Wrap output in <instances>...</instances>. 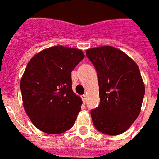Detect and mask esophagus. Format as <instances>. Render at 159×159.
Wrapping results in <instances>:
<instances>
[{"instance_id": "esophagus-1", "label": "esophagus", "mask_w": 159, "mask_h": 159, "mask_svg": "<svg viewBox=\"0 0 159 159\" xmlns=\"http://www.w3.org/2000/svg\"><path fill=\"white\" fill-rule=\"evenodd\" d=\"M82 99H83V102H85V101H86V99H87V95H82Z\"/></svg>"}]
</instances>
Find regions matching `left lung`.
<instances>
[{
  "label": "left lung",
  "mask_w": 159,
  "mask_h": 159,
  "mask_svg": "<svg viewBox=\"0 0 159 159\" xmlns=\"http://www.w3.org/2000/svg\"><path fill=\"white\" fill-rule=\"evenodd\" d=\"M86 55L97 72L101 98L90 112L93 124L102 134H122L141 109L145 84L139 69L126 53L109 45L89 49Z\"/></svg>",
  "instance_id": "1"
}]
</instances>
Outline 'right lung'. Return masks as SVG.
I'll list each match as a JSON object with an SVG mask.
<instances>
[{"instance_id": "1", "label": "right lung", "mask_w": 159, "mask_h": 159, "mask_svg": "<svg viewBox=\"0 0 159 159\" xmlns=\"http://www.w3.org/2000/svg\"><path fill=\"white\" fill-rule=\"evenodd\" d=\"M83 58L79 49L57 45L28 62L20 90L25 113L38 129L59 134L73 126L83 102L72 90L71 72Z\"/></svg>"}]
</instances>
